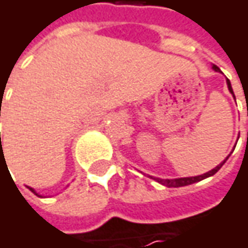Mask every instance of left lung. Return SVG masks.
Wrapping results in <instances>:
<instances>
[{
  "label": "left lung",
  "mask_w": 248,
  "mask_h": 248,
  "mask_svg": "<svg viewBox=\"0 0 248 248\" xmlns=\"http://www.w3.org/2000/svg\"><path fill=\"white\" fill-rule=\"evenodd\" d=\"M213 69L216 70V72H218V67L217 66H213ZM227 86H228V90H230V93L234 96V92H232V87H231V83H230V80L227 78ZM235 99V97H234ZM228 159V156L224 159L223 162L220 164V165H217L214 170H211V171H208L207 173H202V175H198V176H186V178H175V179H161V178H154V176H149V178H152V179H155V181H158L159 184H162V185H165V186H168V188H178V186H185V185H191V184H194V182H198V181H202V179H205V178H208V176H213L216 172H218V170L223 167L224 164H225V161Z\"/></svg>",
  "instance_id": "1"
}]
</instances>
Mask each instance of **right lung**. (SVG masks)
Wrapping results in <instances>:
<instances>
[{"label": "right lung", "instance_id": "right-lung-1", "mask_svg": "<svg viewBox=\"0 0 248 248\" xmlns=\"http://www.w3.org/2000/svg\"><path fill=\"white\" fill-rule=\"evenodd\" d=\"M30 191H31V192H34V194H35V195H37V197H40V195H38V194H37V192H35V191H34V189H32V188H30Z\"/></svg>", "mask_w": 248, "mask_h": 248}]
</instances>
